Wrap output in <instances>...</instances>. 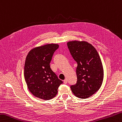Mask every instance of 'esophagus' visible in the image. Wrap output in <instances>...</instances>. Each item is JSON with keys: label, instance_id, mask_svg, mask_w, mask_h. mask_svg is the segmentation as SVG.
Listing matches in <instances>:
<instances>
[{"label": "esophagus", "instance_id": "1", "mask_svg": "<svg viewBox=\"0 0 122 122\" xmlns=\"http://www.w3.org/2000/svg\"><path fill=\"white\" fill-rule=\"evenodd\" d=\"M67 82H68V81H67V80L66 79L63 80V82H64V84H66V83H67Z\"/></svg>", "mask_w": 122, "mask_h": 122}]
</instances>
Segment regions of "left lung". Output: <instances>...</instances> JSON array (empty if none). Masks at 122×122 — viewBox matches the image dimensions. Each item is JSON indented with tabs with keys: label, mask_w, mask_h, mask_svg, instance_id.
Returning <instances> with one entry per match:
<instances>
[{
	"label": "left lung",
	"mask_w": 122,
	"mask_h": 122,
	"mask_svg": "<svg viewBox=\"0 0 122 122\" xmlns=\"http://www.w3.org/2000/svg\"><path fill=\"white\" fill-rule=\"evenodd\" d=\"M67 46L77 62V82L70 86L76 97L86 99L99 89L104 78V69L96 49L86 41H69Z\"/></svg>",
	"instance_id": "left-lung-1"
}]
</instances>
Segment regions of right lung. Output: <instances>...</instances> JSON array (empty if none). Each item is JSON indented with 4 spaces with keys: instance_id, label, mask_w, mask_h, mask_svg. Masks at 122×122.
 <instances>
[{
    "instance_id": "right-lung-1",
    "label": "right lung",
    "mask_w": 122,
    "mask_h": 122,
    "mask_svg": "<svg viewBox=\"0 0 122 122\" xmlns=\"http://www.w3.org/2000/svg\"><path fill=\"white\" fill-rule=\"evenodd\" d=\"M57 44H48L33 49L28 52L24 66V78L27 87L34 96L50 100L56 96L63 83L50 68Z\"/></svg>"
}]
</instances>
